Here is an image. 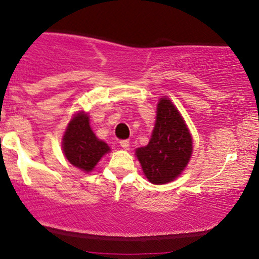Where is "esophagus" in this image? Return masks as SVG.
<instances>
[{"instance_id":"34e87169","label":"esophagus","mask_w":259,"mask_h":259,"mask_svg":"<svg viewBox=\"0 0 259 259\" xmlns=\"http://www.w3.org/2000/svg\"><path fill=\"white\" fill-rule=\"evenodd\" d=\"M120 146L124 148V150H129V140H121Z\"/></svg>"}]
</instances>
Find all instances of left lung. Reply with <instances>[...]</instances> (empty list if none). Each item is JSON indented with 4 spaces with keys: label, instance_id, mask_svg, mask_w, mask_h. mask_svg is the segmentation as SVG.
Segmentation results:
<instances>
[{
    "label": "left lung",
    "instance_id": "obj_1",
    "mask_svg": "<svg viewBox=\"0 0 259 259\" xmlns=\"http://www.w3.org/2000/svg\"><path fill=\"white\" fill-rule=\"evenodd\" d=\"M192 139L180 113L163 97L157 107L156 125L147 146L136 150L142 170L152 184L174 180L189 163Z\"/></svg>",
    "mask_w": 259,
    "mask_h": 259
}]
</instances>
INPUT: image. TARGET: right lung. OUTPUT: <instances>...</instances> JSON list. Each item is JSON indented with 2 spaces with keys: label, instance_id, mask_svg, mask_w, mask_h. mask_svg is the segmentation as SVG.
Returning <instances> with one entry per match:
<instances>
[{
  "label": "right lung",
  "instance_id": "add662e5",
  "mask_svg": "<svg viewBox=\"0 0 259 259\" xmlns=\"http://www.w3.org/2000/svg\"><path fill=\"white\" fill-rule=\"evenodd\" d=\"M108 151L106 142L92 133L88 114L79 113L70 120L63 138V152L74 167L90 171Z\"/></svg>",
  "mask_w": 259,
  "mask_h": 259
}]
</instances>
